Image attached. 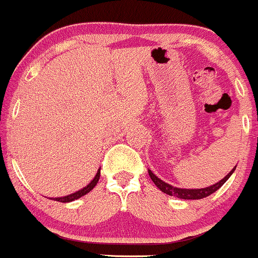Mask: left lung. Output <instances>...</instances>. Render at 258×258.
Here are the masks:
<instances>
[{
    "instance_id": "left-lung-1",
    "label": "left lung",
    "mask_w": 258,
    "mask_h": 258,
    "mask_svg": "<svg viewBox=\"0 0 258 258\" xmlns=\"http://www.w3.org/2000/svg\"><path fill=\"white\" fill-rule=\"evenodd\" d=\"M235 168H236V166H235V167L232 168V170L230 171V172L226 174L221 181H219L218 183L210 185V187H207V188H202V189H182V188L173 187V185L163 182L162 179L159 178V177L155 176L150 170H149V174H150L152 182L156 184V187L160 188V190H162V192L166 193V195L177 197V198H181V199H202V198H206L208 196L213 195L214 192H217L219 188L228 181L229 177L231 176L232 172L235 171Z\"/></svg>"
}]
</instances>
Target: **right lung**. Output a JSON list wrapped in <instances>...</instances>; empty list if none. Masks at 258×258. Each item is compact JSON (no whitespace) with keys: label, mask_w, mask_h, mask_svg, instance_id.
<instances>
[{"label":"right lung","mask_w":258,"mask_h":258,"mask_svg":"<svg viewBox=\"0 0 258 258\" xmlns=\"http://www.w3.org/2000/svg\"><path fill=\"white\" fill-rule=\"evenodd\" d=\"M99 176H101V171H97V174L95 176V178L92 179V181L90 182L87 185H86L85 188H82V189L77 190V192L73 193V195H69L66 197H61V198H54V201H57V202H61V203H69V202H73L75 199H79L81 198L82 196L87 195L88 192H91V190L93 189V187L97 184V182H98L99 179Z\"/></svg>","instance_id":"add662e5"}]
</instances>
